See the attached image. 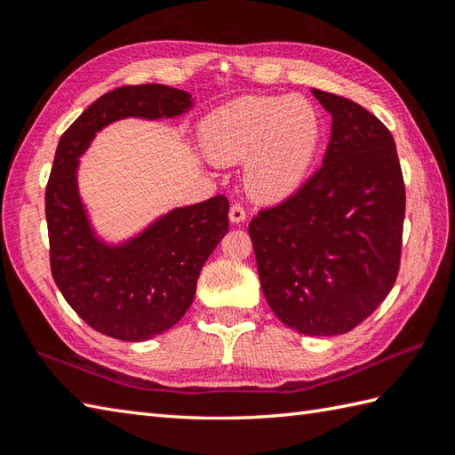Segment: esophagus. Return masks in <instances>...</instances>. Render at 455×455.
I'll use <instances>...</instances> for the list:
<instances>
[{"instance_id": "1", "label": "esophagus", "mask_w": 455, "mask_h": 455, "mask_svg": "<svg viewBox=\"0 0 455 455\" xmlns=\"http://www.w3.org/2000/svg\"><path fill=\"white\" fill-rule=\"evenodd\" d=\"M228 217H230V220L233 222H244V219H246V211H244V207L240 205V203H233V205H230V212H228Z\"/></svg>"}]
</instances>
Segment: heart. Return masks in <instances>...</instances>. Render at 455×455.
Returning <instances> with one entry per match:
<instances>
[{"instance_id": "obj_1", "label": "heart", "mask_w": 455, "mask_h": 455, "mask_svg": "<svg viewBox=\"0 0 455 455\" xmlns=\"http://www.w3.org/2000/svg\"><path fill=\"white\" fill-rule=\"evenodd\" d=\"M203 147L222 164L244 162L246 188L259 201H282L301 188L321 147L315 105L291 95H246L209 115Z\"/></svg>"}]
</instances>
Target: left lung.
<instances>
[{
  "mask_svg": "<svg viewBox=\"0 0 455 455\" xmlns=\"http://www.w3.org/2000/svg\"><path fill=\"white\" fill-rule=\"evenodd\" d=\"M332 115L323 166L250 220L267 305L293 331L336 336L389 295L401 266L404 181L389 129L362 105L313 90Z\"/></svg>",
  "mask_w": 455,
  "mask_h": 455,
  "instance_id": "left-lung-1",
  "label": "left lung"
}]
</instances>
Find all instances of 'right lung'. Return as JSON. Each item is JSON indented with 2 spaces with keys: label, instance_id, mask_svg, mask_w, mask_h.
Here are the masks:
<instances>
[{
  "label": "right lung",
  "instance_id": "obj_1",
  "mask_svg": "<svg viewBox=\"0 0 455 455\" xmlns=\"http://www.w3.org/2000/svg\"><path fill=\"white\" fill-rule=\"evenodd\" d=\"M191 95L162 84L123 85L101 95L58 142L46 183L51 272L60 293L93 331L124 342L166 332L193 303L197 277L228 233V199L173 209L124 244L93 235L76 170L95 132L124 117H178Z\"/></svg>",
  "mask_w": 455,
  "mask_h": 455
}]
</instances>
